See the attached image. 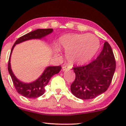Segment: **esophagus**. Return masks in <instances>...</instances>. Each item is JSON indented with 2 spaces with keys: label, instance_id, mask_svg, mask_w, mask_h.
<instances>
[{
  "label": "esophagus",
  "instance_id": "1",
  "mask_svg": "<svg viewBox=\"0 0 126 126\" xmlns=\"http://www.w3.org/2000/svg\"><path fill=\"white\" fill-rule=\"evenodd\" d=\"M70 69L69 67H68L67 66H63V68H62V70L63 71H65V70H69Z\"/></svg>",
  "mask_w": 126,
  "mask_h": 126
}]
</instances>
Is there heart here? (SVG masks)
<instances>
[{"label":"heart","instance_id":"heart-1","mask_svg":"<svg viewBox=\"0 0 126 126\" xmlns=\"http://www.w3.org/2000/svg\"><path fill=\"white\" fill-rule=\"evenodd\" d=\"M58 46L64 50L68 61L72 64L82 65L87 63L94 57L99 49L100 41L94 34H69L58 39ZM55 46L56 54L60 49Z\"/></svg>","mask_w":126,"mask_h":126}]
</instances>
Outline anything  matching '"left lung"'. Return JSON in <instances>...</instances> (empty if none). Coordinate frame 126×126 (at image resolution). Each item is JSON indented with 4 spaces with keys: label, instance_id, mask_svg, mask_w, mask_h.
I'll return each instance as SVG.
<instances>
[{
    "label": "left lung",
    "instance_id": "left-lung-1",
    "mask_svg": "<svg viewBox=\"0 0 126 126\" xmlns=\"http://www.w3.org/2000/svg\"><path fill=\"white\" fill-rule=\"evenodd\" d=\"M116 68L112 49L105 42L102 51L88 65L75 67L76 78L70 86L72 94L79 99L95 98L106 92L111 84Z\"/></svg>",
    "mask_w": 126,
    "mask_h": 126
}]
</instances>
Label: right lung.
<instances>
[{"instance_id": "right-lung-1", "label": "right lung", "mask_w": 126, "mask_h": 126, "mask_svg": "<svg viewBox=\"0 0 126 126\" xmlns=\"http://www.w3.org/2000/svg\"><path fill=\"white\" fill-rule=\"evenodd\" d=\"M53 29H38L29 32L19 38L14 44L10 53L8 63V70L13 80L14 85L18 94L27 98H37L42 96L45 93V87L49 82L53 75L57 74L61 69V66H47L39 78L30 83H26L18 80L13 73L11 66V56L15 46L25 41L30 39H41L53 32Z\"/></svg>"}]
</instances>
